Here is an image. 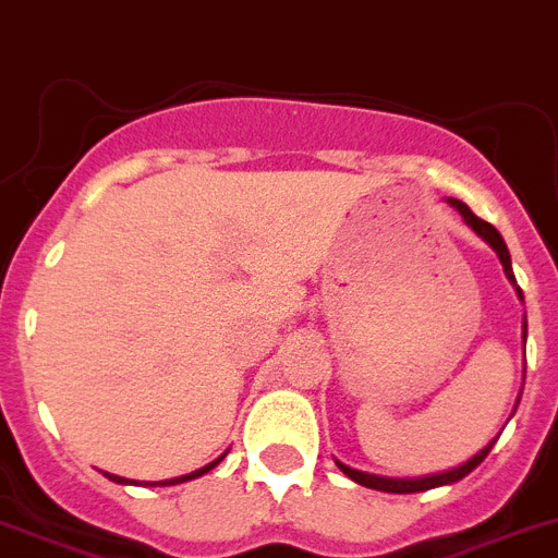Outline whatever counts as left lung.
I'll return each mask as SVG.
<instances>
[{
    "label": "left lung",
    "mask_w": 558,
    "mask_h": 558,
    "mask_svg": "<svg viewBox=\"0 0 558 558\" xmlns=\"http://www.w3.org/2000/svg\"><path fill=\"white\" fill-rule=\"evenodd\" d=\"M446 203H449V206H454L457 211H460L462 220L468 222V228H473V231H476V236H482L484 242H487V244H490L493 250H496L498 262H501V267H504V275H507L509 283L514 286V294H518L520 300H523V291H520L518 280H514V272H512V258H509L507 242H504L501 233H498L496 228L490 226V222L478 220V217L473 215L471 208H468L465 203H462V201H457V197H446ZM525 336H529V332H525V316H523V347H525ZM520 393H523V388H520ZM518 402H520V397H518ZM518 402H514V410H518ZM512 415H514V413H512ZM493 444H496V437H493L490 444L484 446V449L478 451V454H473L471 460L462 462V465L451 468V471H444V473H429V476H418V478H390V476H377V473L355 471V468L343 465V462H338V460H336V465L341 468V471L347 473V476H350L352 482L363 484V487H372V490H383V493H421V490H432V487H444V484H454V482H460V478H465L468 473L473 471V468L482 465L484 457L490 454Z\"/></svg>",
    "instance_id": "obj_1"
}]
</instances>
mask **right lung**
Listing matches in <instances>:
<instances>
[{
    "label": "right lung",
    "instance_id": "1",
    "mask_svg": "<svg viewBox=\"0 0 558 558\" xmlns=\"http://www.w3.org/2000/svg\"><path fill=\"white\" fill-rule=\"evenodd\" d=\"M222 457H226V454H222ZM222 457H217V460H215V462H208V465L197 468V471L186 473V476H179V478H168V482H154V484H161V487H168V484H181V482H190V478H197V476H203V473H208V471H211V468H215V465H220V462H222ZM104 476H107L109 482H118V484H137V482H129V478H123V476H114V473H104Z\"/></svg>",
    "mask_w": 558,
    "mask_h": 558
}]
</instances>
